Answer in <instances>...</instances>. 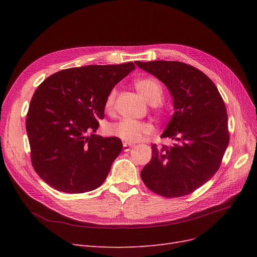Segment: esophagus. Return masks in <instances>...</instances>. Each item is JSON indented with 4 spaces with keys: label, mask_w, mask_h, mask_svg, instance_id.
I'll return each instance as SVG.
<instances>
[{
    "label": "esophagus",
    "mask_w": 257,
    "mask_h": 257,
    "mask_svg": "<svg viewBox=\"0 0 257 257\" xmlns=\"http://www.w3.org/2000/svg\"><path fill=\"white\" fill-rule=\"evenodd\" d=\"M134 147L133 144H128V143H123V149L124 151H130L132 148Z\"/></svg>",
    "instance_id": "obj_1"
}]
</instances>
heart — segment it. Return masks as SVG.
Segmentation results:
<instances>
[{"mask_svg": "<svg viewBox=\"0 0 257 257\" xmlns=\"http://www.w3.org/2000/svg\"><path fill=\"white\" fill-rule=\"evenodd\" d=\"M135 87L139 93L145 97L148 103L158 107L163 95L164 89L159 80L152 77H145V78L137 79L135 81ZM116 97V89L112 88L108 93L105 99V109L111 111L114 107V100ZM108 132L112 136L120 138L125 143H136L142 141L146 136L153 132V125L151 123L142 122L131 119H122L119 122H115L108 127Z\"/></svg>", "mask_w": 257, "mask_h": 257, "instance_id": "obj_1", "label": "heart"}]
</instances>
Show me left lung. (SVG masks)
<instances>
[{
    "instance_id": "left-lung-1",
    "label": "left lung",
    "mask_w": 257,
    "mask_h": 257,
    "mask_svg": "<svg viewBox=\"0 0 257 257\" xmlns=\"http://www.w3.org/2000/svg\"><path fill=\"white\" fill-rule=\"evenodd\" d=\"M170 92L174 114L162 138L172 147L152 145L151 161L141 176L148 189L164 197L191 194L220 168L229 143L224 100L212 80L199 69L177 61L135 62Z\"/></svg>"
}]
</instances>
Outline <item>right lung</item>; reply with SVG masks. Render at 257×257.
<instances>
[{
    "mask_svg": "<svg viewBox=\"0 0 257 257\" xmlns=\"http://www.w3.org/2000/svg\"><path fill=\"white\" fill-rule=\"evenodd\" d=\"M135 69L87 65L60 71L36 89L27 115L31 161L37 175L61 192L85 193L103 184L122 150L118 137L95 134L109 91Z\"/></svg>",
    "mask_w": 257,
    "mask_h": 257,
    "instance_id": "1",
    "label": "right lung"
}]
</instances>
